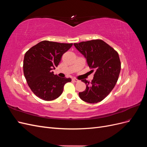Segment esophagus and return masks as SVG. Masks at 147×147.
Returning a JSON list of instances; mask_svg holds the SVG:
<instances>
[{
    "label": "esophagus",
    "instance_id": "obj_1",
    "mask_svg": "<svg viewBox=\"0 0 147 147\" xmlns=\"http://www.w3.org/2000/svg\"><path fill=\"white\" fill-rule=\"evenodd\" d=\"M72 81H74V82H79L78 80L77 79V78H73L72 79Z\"/></svg>",
    "mask_w": 147,
    "mask_h": 147
}]
</instances>
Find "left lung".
Returning <instances> with one entry per match:
<instances>
[{"label":"left lung","mask_w":147,"mask_h":147,"mask_svg":"<svg viewBox=\"0 0 147 147\" xmlns=\"http://www.w3.org/2000/svg\"><path fill=\"white\" fill-rule=\"evenodd\" d=\"M86 59L92 72L95 71L91 82H82L86 84V90L79 92L80 99L88 103L102 101L107 96L116 84L121 70V62L118 52L100 39L74 43Z\"/></svg>","instance_id":"obj_1"}]
</instances>
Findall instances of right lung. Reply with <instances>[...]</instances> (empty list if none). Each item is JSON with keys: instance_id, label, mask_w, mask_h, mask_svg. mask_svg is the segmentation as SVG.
I'll return each instance as SVG.
<instances>
[{"instance_id": "obj_1", "label": "right lung", "mask_w": 147, "mask_h": 147, "mask_svg": "<svg viewBox=\"0 0 147 147\" xmlns=\"http://www.w3.org/2000/svg\"><path fill=\"white\" fill-rule=\"evenodd\" d=\"M73 43H61L43 40L26 51L23 72L30 89L35 95L44 100H53L63 92L65 84L70 78H61L54 75L61 57Z\"/></svg>"}]
</instances>
